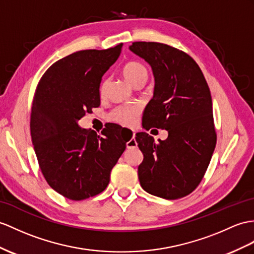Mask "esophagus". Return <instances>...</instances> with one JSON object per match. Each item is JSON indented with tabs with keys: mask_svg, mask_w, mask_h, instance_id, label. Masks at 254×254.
Here are the masks:
<instances>
[{
	"mask_svg": "<svg viewBox=\"0 0 254 254\" xmlns=\"http://www.w3.org/2000/svg\"><path fill=\"white\" fill-rule=\"evenodd\" d=\"M130 133H131L132 137L129 139V141H127V143H126L127 148H132V147L137 146V141H135V139H134L135 134H134V132H130V131H128V130H122L121 131V134H123V135H129Z\"/></svg>",
	"mask_w": 254,
	"mask_h": 254,
	"instance_id": "esophagus-1",
	"label": "esophagus"
}]
</instances>
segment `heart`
<instances>
[{
    "mask_svg": "<svg viewBox=\"0 0 254 254\" xmlns=\"http://www.w3.org/2000/svg\"><path fill=\"white\" fill-rule=\"evenodd\" d=\"M123 74L128 83H130L132 86L139 82V80L147 79L148 72L144 64H142L138 61H129L125 65L123 66ZM106 89V83H101L100 85V94H103ZM141 113V109L139 106H120L116 107L111 111L109 114V120L116 124H120L122 126L131 127L137 122L138 117Z\"/></svg>",
    "mask_w": 254,
    "mask_h": 254,
    "instance_id": "obj_1",
    "label": "heart"
}]
</instances>
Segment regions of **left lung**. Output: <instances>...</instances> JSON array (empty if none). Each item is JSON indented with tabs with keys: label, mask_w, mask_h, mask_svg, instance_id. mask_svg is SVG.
<instances>
[{
	"label": "left lung",
	"mask_w": 254,
	"mask_h": 254,
	"mask_svg": "<svg viewBox=\"0 0 254 254\" xmlns=\"http://www.w3.org/2000/svg\"><path fill=\"white\" fill-rule=\"evenodd\" d=\"M129 48L150 64L155 77L142 125L168 131L158 143L146 132L135 135L144 156L140 184L162 198H181L201 182L216 144L209 86L196 61L180 49L157 42H133Z\"/></svg>",
	"instance_id": "obj_1"
}]
</instances>
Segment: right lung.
I'll use <instances>...</instances> for the list:
<instances>
[{
  "mask_svg": "<svg viewBox=\"0 0 254 254\" xmlns=\"http://www.w3.org/2000/svg\"><path fill=\"white\" fill-rule=\"evenodd\" d=\"M123 43L86 49L56 61L36 86L30 131L39 166L53 190L71 200L100 194L126 148L109 125L97 134L77 122L100 106L101 78L119 58Z\"/></svg>",
  "mask_w": 254,
  "mask_h": 254,
  "instance_id": "add662e5",
  "label": "right lung"
}]
</instances>
